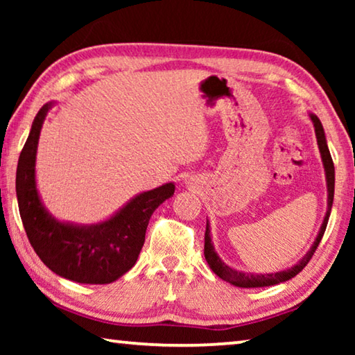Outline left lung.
<instances>
[{"mask_svg": "<svg viewBox=\"0 0 355 355\" xmlns=\"http://www.w3.org/2000/svg\"><path fill=\"white\" fill-rule=\"evenodd\" d=\"M311 122L315 125V133H316V139H318V147H320L321 152V158H322V164H324V171H326V180H327V213L324 216L321 230L318 233V236L315 239L313 245H311L310 250L307 252L302 260H300L297 264H294L293 268L285 269V271L280 272H272V274H249V272H241L236 271L220 260L219 255L216 254L214 245L211 243V236H209V225L207 222V230H205V260L208 263V266L211 268V271L220 277L222 280L228 282V284L235 285V286H241V288H260V286H271V285H277L282 284V282H286L293 279L294 275H297L302 269L307 266V263L311 260L315 250L320 245L324 232H326L327 222H329V216H330V209H332V203H334V191H335V167H334V161L332 156H330L327 142H326V136H324V128L315 114H310Z\"/></svg>", "mask_w": 355, "mask_h": 355, "instance_id": "8db88e82", "label": "left lung"}]
</instances>
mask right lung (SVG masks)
<instances>
[{
    "instance_id": "obj_1",
    "label": "right lung",
    "mask_w": 355,
    "mask_h": 355,
    "mask_svg": "<svg viewBox=\"0 0 355 355\" xmlns=\"http://www.w3.org/2000/svg\"><path fill=\"white\" fill-rule=\"evenodd\" d=\"M40 107L17 166V200L29 243L46 268L78 284L105 285L135 266L146 241L148 220L156 208L173 196L175 184L166 183L131 199L105 222L75 225L53 218L35 186V153L46 112Z\"/></svg>"
}]
</instances>
